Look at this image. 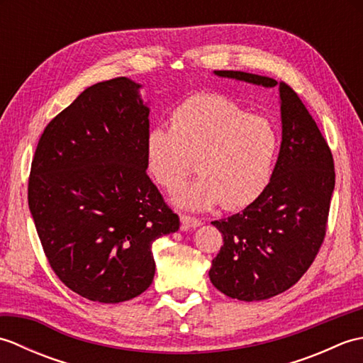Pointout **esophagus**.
Wrapping results in <instances>:
<instances>
[{
  "mask_svg": "<svg viewBox=\"0 0 363 363\" xmlns=\"http://www.w3.org/2000/svg\"><path fill=\"white\" fill-rule=\"evenodd\" d=\"M181 223L186 229H194L203 225V221L195 217H189V215H181Z\"/></svg>",
  "mask_w": 363,
  "mask_h": 363,
  "instance_id": "1",
  "label": "esophagus"
}]
</instances>
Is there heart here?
I'll return each instance as SVG.
<instances>
[{"instance_id":"heart-1","label":"heart","mask_w":363,"mask_h":363,"mask_svg":"<svg viewBox=\"0 0 363 363\" xmlns=\"http://www.w3.org/2000/svg\"><path fill=\"white\" fill-rule=\"evenodd\" d=\"M169 125L172 129L154 126L145 137L150 177L174 191L195 160L201 174L176 191L174 204L204 211L221 203L226 211H240L264 195L281 143L267 118L254 117L223 95L195 94L174 107Z\"/></svg>"}]
</instances>
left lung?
I'll return each instance as SVG.
<instances>
[{
    "label": "left lung",
    "instance_id": "left-lung-1",
    "mask_svg": "<svg viewBox=\"0 0 363 363\" xmlns=\"http://www.w3.org/2000/svg\"><path fill=\"white\" fill-rule=\"evenodd\" d=\"M213 73L262 87L277 84L245 72ZM279 96L282 142L272 182L245 211L212 221L223 246L212 260L211 282L240 301L289 290L309 269L326 235L335 186L333 152L295 90L281 82Z\"/></svg>",
    "mask_w": 363,
    "mask_h": 363
}]
</instances>
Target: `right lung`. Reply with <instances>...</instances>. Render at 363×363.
<instances>
[{"instance_id": "add662e5", "label": "right lung", "mask_w": 363, "mask_h": 363, "mask_svg": "<svg viewBox=\"0 0 363 363\" xmlns=\"http://www.w3.org/2000/svg\"><path fill=\"white\" fill-rule=\"evenodd\" d=\"M140 87L115 78L84 90L45 128L30 165L28 203L45 256L68 289L96 303L148 289L152 242L179 229L146 174Z\"/></svg>"}]
</instances>
